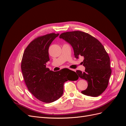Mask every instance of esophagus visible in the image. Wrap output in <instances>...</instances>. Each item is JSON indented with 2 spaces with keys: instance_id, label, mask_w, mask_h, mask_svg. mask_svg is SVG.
<instances>
[{
  "instance_id": "34e87169",
  "label": "esophagus",
  "mask_w": 126,
  "mask_h": 126,
  "mask_svg": "<svg viewBox=\"0 0 126 126\" xmlns=\"http://www.w3.org/2000/svg\"><path fill=\"white\" fill-rule=\"evenodd\" d=\"M70 70H71V71H75V72H76V70H75V69H70Z\"/></svg>"
}]
</instances>
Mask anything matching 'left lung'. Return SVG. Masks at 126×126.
Here are the masks:
<instances>
[{"instance_id":"8db88e82","label":"left lung","mask_w":126,"mask_h":126,"mask_svg":"<svg viewBox=\"0 0 126 126\" xmlns=\"http://www.w3.org/2000/svg\"><path fill=\"white\" fill-rule=\"evenodd\" d=\"M59 38L71 46L75 58L84 57L85 71H76L80 78L88 82L87 88L81 93L91 97L99 96L107 87L111 74L110 58L104 47L92 36L80 31L63 32Z\"/></svg>"}]
</instances>
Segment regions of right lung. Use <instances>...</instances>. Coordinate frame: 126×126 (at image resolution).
I'll list each match as a JSON object with an SVG mask.
<instances>
[{
    "mask_svg": "<svg viewBox=\"0 0 126 126\" xmlns=\"http://www.w3.org/2000/svg\"><path fill=\"white\" fill-rule=\"evenodd\" d=\"M59 33H52L37 38L24 52L21 68L29 91L38 99L46 103L54 102L62 96L63 84L77 80L76 72L68 69L52 71L46 68L49 61L48 50Z\"/></svg>",
    "mask_w": 126,
    "mask_h": 126,
    "instance_id": "obj_1",
    "label": "right lung"
}]
</instances>
